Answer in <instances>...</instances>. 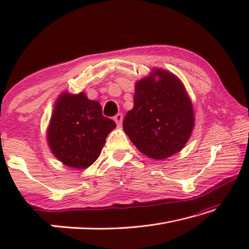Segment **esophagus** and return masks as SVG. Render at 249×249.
Masks as SVG:
<instances>
[{
	"mask_svg": "<svg viewBox=\"0 0 249 249\" xmlns=\"http://www.w3.org/2000/svg\"><path fill=\"white\" fill-rule=\"evenodd\" d=\"M114 121L117 126H121L122 125V122H123V115L121 114V113H119V114H116L114 116Z\"/></svg>",
	"mask_w": 249,
	"mask_h": 249,
	"instance_id": "esophagus-1",
	"label": "esophagus"
}]
</instances>
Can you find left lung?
<instances>
[{
    "instance_id": "left-lung-1",
    "label": "left lung",
    "mask_w": 249,
    "mask_h": 249,
    "mask_svg": "<svg viewBox=\"0 0 249 249\" xmlns=\"http://www.w3.org/2000/svg\"><path fill=\"white\" fill-rule=\"evenodd\" d=\"M193 127L191 99L176 74L155 68L136 81L134 107L123 128L141 153L156 160L169 158L183 148Z\"/></svg>"
}]
</instances>
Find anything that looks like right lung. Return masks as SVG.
<instances>
[{"mask_svg":"<svg viewBox=\"0 0 249 249\" xmlns=\"http://www.w3.org/2000/svg\"><path fill=\"white\" fill-rule=\"evenodd\" d=\"M116 127L102 115L99 101L84 92L64 91L54 101L47 127V142L53 155L64 165L86 169L99 158L107 135Z\"/></svg>","mask_w":249,"mask_h":249,"instance_id":"right-lung-1","label":"right lung"}]
</instances>
